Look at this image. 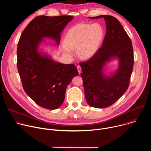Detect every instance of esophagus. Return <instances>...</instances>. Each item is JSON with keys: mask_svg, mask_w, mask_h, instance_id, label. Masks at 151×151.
Here are the masks:
<instances>
[{"mask_svg": "<svg viewBox=\"0 0 151 151\" xmlns=\"http://www.w3.org/2000/svg\"><path fill=\"white\" fill-rule=\"evenodd\" d=\"M77 69H78V70L79 73L80 74V73H81V66H77Z\"/></svg>", "mask_w": 151, "mask_h": 151, "instance_id": "esophagus-1", "label": "esophagus"}]
</instances>
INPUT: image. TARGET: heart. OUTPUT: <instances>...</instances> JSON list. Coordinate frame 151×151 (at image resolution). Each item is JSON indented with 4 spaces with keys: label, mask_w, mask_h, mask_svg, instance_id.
I'll use <instances>...</instances> for the list:
<instances>
[{
    "label": "heart",
    "mask_w": 151,
    "mask_h": 151,
    "mask_svg": "<svg viewBox=\"0 0 151 151\" xmlns=\"http://www.w3.org/2000/svg\"><path fill=\"white\" fill-rule=\"evenodd\" d=\"M104 37L103 27L98 23H80L67 32L62 45L64 52L72 54L76 50L78 57L82 60L92 57L97 51Z\"/></svg>",
    "instance_id": "1"
}]
</instances>
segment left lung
Wrapping results in <instances>:
<instances>
[{
    "instance_id": "left-lung-1",
    "label": "left lung",
    "mask_w": 151,
    "mask_h": 151,
    "mask_svg": "<svg viewBox=\"0 0 151 151\" xmlns=\"http://www.w3.org/2000/svg\"><path fill=\"white\" fill-rule=\"evenodd\" d=\"M103 18L106 33L102 46L89 60L79 63L85 99L96 108H104L117 101L127 91L130 83L134 64L132 42L119 21L111 15L89 17ZM117 58L120 66L111 77L104 75L105 64Z\"/></svg>"
}]
</instances>
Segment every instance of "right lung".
<instances>
[{"label":"right lung","instance_id":"right-lung-1","mask_svg":"<svg viewBox=\"0 0 151 151\" xmlns=\"http://www.w3.org/2000/svg\"><path fill=\"white\" fill-rule=\"evenodd\" d=\"M73 18L71 15L36 17L18 43L17 69L24 90L45 109H56L63 104L68 85L78 71L73 64H61L40 54L37 48L44 37L54 39L58 45L61 32Z\"/></svg>","mask_w":151,"mask_h":151}]
</instances>
